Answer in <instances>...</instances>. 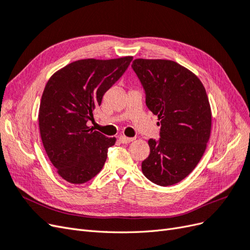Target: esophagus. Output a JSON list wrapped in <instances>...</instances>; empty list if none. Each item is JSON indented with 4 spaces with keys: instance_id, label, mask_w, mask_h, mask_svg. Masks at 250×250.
<instances>
[{
    "instance_id": "1",
    "label": "esophagus",
    "mask_w": 250,
    "mask_h": 250,
    "mask_svg": "<svg viewBox=\"0 0 250 250\" xmlns=\"http://www.w3.org/2000/svg\"><path fill=\"white\" fill-rule=\"evenodd\" d=\"M133 140H134V139H132V138H127V137H125V135H121V137L119 138V141H120L121 143H123V144L131 143Z\"/></svg>"
}]
</instances>
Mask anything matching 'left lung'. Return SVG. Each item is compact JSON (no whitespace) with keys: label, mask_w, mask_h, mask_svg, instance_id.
Returning <instances> with one entry per match:
<instances>
[{"label":"left lung","mask_w":250,"mask_h":250,"mask_svg":"<svg viewBox=\"0 0 250 250\" xmlns=\"http://www.w3.org/2000/svg\"><path fill=\"white\" fill-rule=\"evenodd\" d=\"M132 69L161 125L160 140L148 141L150 154L142 171L158 186L175 185L195 169L208 146L211 110L206 88L193 72L172 60L138 58Z\"/></svg>","instance_id":"left-lung-1"}]
</instances>
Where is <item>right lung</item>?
Segmentation results:
<instances>
[{"instance_id":"right-lung-1","label":"right lung","mask_w":250,"mask_h":250,"mask_svg":"<svg viewBox=\"0 0 250 250\" xmlns=\"http://www.w3.org/2000/svg\"><path fill=\"white\" fill-rule=\"evenodd\" d=\"M132 58L76 60L53 74L44 86L39 110L41 138L50 162L67 183L84 184L103 168L117 140L87 122Z\"/></svg>"}]
</instances>
